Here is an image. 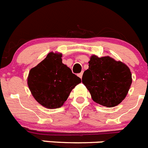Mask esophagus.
Returning <instances> with one entry per match:
<instances>
[{
    "label": "esophagus",
    "instance_id": "esophagus-1",
    "mask_svg": "<svg viewBox=\"0 0 148 148\" xmlns=\"http://www.w3.org/2000/svg\"><path fill=\"white\" fill-rule=\"evenodd\" d=\"M78 77H79V78H82V72L79 73V74H78Z\"/></svg>",
    "mask_w": 148,
    "mask_h": 148
}]
</instances>
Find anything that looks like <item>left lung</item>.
Here are the masks:
<instances>
[{"label": "left lung", "mask_w": 148, "mask_h": 148, "mask_svg": "<svg viewBox=\"0 0 148 148\" xmlns=\"http://www.w3.org/2000/svg\"><path fill=\"white\" fill-rule=\"evenodd\" d=\"M88 63L82 80L93 100L108 108L118 106L125 99L132 83L130 69L109 56L99 58L94 54Z\"/></svg>", "instance_id": "left-lung-1"}]
</instances>
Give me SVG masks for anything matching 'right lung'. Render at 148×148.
I'll return each instance as SVG.
<instances>
[{"mask_svg":"<svg viewBox=\"0 0 148 148\" xmlns=\"http://www.w3.org/2000/svg\"><path fill=\"white\" fill-rule=\"evenodd\" d=\"M61 53L49 52L29 71V88L35 100L49 109L60 108L81 79L62 62Z\"/></svg>","mask_w":148,"mask_h":148,"instance_id":"obj_1","label":"right lung"}]
</instances>
